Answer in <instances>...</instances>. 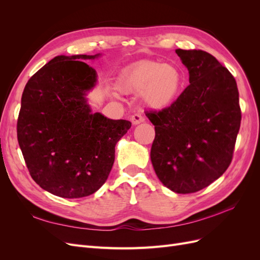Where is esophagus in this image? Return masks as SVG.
I'll list each match as a JSON object with an SVG mask.
<instances>
[{"label": "esophagus", "mask_w": 260, "mask_h": 260, "mask_svg": "<svg viewBox=\"0 0 260 260\" xmlns=\"http://www.w3.org/2000/svg\"><path fill=\"white\" fill-rule=\"evenodd\" d=\"M130 120H131L133 125H137V124L144 121V117L142 115H140V114H135V115H132L130 117Z\"/></svg>", "instance_id": "1"}]
</instances>
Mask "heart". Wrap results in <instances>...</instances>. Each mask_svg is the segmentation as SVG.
Returning a JSON list of instances; mask_svg holds the SVG:
<instances>
[{"mask_svg": "<svg viewBox=\"0 0 260 260\" xmlns=\"http://www.w3.org/2000/svg\"><path fill=\"white\" fill-rule=\"evenodd\" d=\"M183 73L177 65L157 60H143L120 78V89L125 93H141L144 103L153 109L170 106L182 89Z\"/></svg>", "mask_w": 260, "mask_h": 260, "instance_id": "heart-1", "label": "heart"}]
</instances>
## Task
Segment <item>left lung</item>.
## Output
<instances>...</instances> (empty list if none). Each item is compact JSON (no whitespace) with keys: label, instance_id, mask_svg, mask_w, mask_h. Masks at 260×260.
<instances>
[{"label":"left lung","instance_id":"8db88e82","mask_svg":"<svg viewBox=\"0 0 260 260\" xmlns=\"http://www.w3.org/2000/svg\"><path fill=\"white\" fill-rule=\"evenodd\" d=\"M188 84L170 106L146 111L155 125L151 160L160 182L179 194L198 192L230 166L241 125L239 90L224 66L202 50H176Z\"/></svg>","mask_w":260,"mask_h":260}]
</instances>
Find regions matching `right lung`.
<instances>
[{
  "instance_id": "right-lung-1",
  "label": "right lung",
  "mask_w": 260,
  "mask_h": 260,
  "mask_svg": "<svg viewBox=\"0 0 260 260\" xmlns=\"http://www.w3.org/2000/svg\"><path fill=\"white\" fill-rule=\"evenodd\" d=\"M99 55L54 57L22 92L17 139L23 159L36 183L59 198L96 192L112 170L117 142L131 127L92 113L86 103L96 72L82 60Z\"/></svg>"
}]
</instances>
